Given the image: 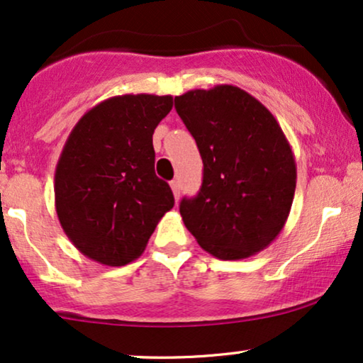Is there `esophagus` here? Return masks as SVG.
I'll return each mask as SVG.
<instances>
[{
	"mask_svg": "<svg viewBox=\"0 0 363 363\" xmlns=\"http://www.w3.org/2000/svg\"><path fill=\"white\" fill-rule=\"evenodd\" d=\"M171 189H172L174 197H176L177 201L179 196H181V184H179V181H171Z\"/></svg>",
	"mask_w": 363,
	"mask_h": 363,
	"instance_id": "34e87169",
	"label": "esophagus"
}]
</instances>
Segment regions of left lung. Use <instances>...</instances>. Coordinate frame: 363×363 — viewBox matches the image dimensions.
<instances>
[{"instance_id": "8db88e82", "label": "left lung", "mask_w": 363, "mask_h": 363, "mask_svg": "<svg viewBox=\"0 0 363 363\" xmlns=\"http://www.w3.org/2000/svg\"><path fill=\"white\" fill-rule=\"evenodd\" d=\"M174 102L204 164L199 194L179 206L186 228L219 259L259 253L281 233L295 196L296 164L286 135L240 86L189 90Z\"/></svg>"}]
</instances>
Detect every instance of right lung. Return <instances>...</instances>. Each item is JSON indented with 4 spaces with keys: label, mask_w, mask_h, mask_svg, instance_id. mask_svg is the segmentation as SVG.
<instances>
[{
    "label": "right lung",
    "mask_w": 363,
    "mask_h": 363,
    "mask_svg": "<svg viewBox=\"0 0 363 363\" xmlns=\"http://www.w3.org/2000/svg\"><path fill=\"white\" fill-rule=\"evenodd\" d=\"M171 95H118L90 108L72 128L55 171V209L86 258L123 266L144 253L174 196L155 176L152 134Z\"/></svg>",
    "instance_id": "1"
}]
</instances>
